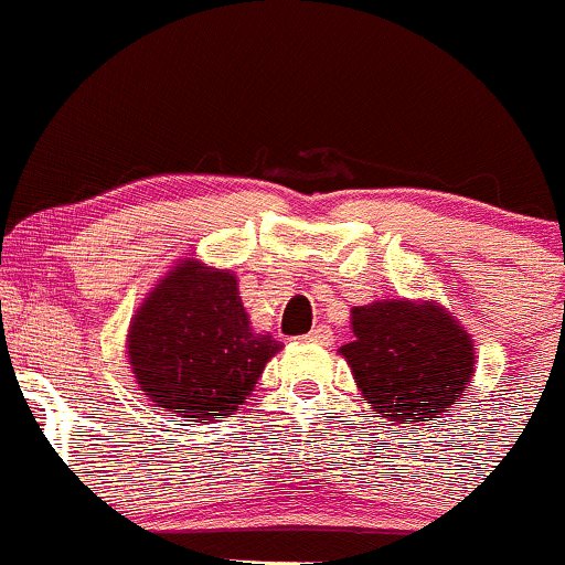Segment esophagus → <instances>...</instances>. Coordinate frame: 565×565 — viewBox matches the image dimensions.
<instances>
[{
	"instance_id": "1",
	"label": "esophagus",
	"mask_w": 565,
	"mask_h": 565,
	"mask_svg": "<svg viewBox=\"0 0 565 565\" xmlns=\"http://www.w3.org/2000/svg\"><path fill=\"white\" fill-rule=\"evenodd\" d=\"M307 341H312V344H320V347H331L333 344V333L331 328L328 326H317L315 331H309L307 335H303Z\"/></svg>"
}]
</instances>
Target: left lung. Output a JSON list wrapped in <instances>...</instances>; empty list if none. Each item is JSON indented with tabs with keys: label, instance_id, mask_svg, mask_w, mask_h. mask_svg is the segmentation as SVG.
Returning a JSON list of instances; mask_svg holds the SVG:
<instances>
[{
	"label": "left lung",
	"instance_id": "1",
	"mask_svg": "<svg viewBox=\"0 0 565 565\" xmlns=\"http://www.w3.org/2000/svg\"><path fill=\"white\" fill-rule=\"evenodd\" d=\"M352 333L341 354L386 422L419 427L443 419L472 382L470 333L440 303L384 299L354 307Z\"/></svg>",
	"mask_w": 565,
	"mask_h": 565
}]
</instances>
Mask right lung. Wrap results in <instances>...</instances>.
I'll list each match as a JSON object with an SVG mask.
<instances>
[{
  "label": "right lung",
  "mask_w": 565,
  "mask_h": 565,
  "mask_svg": "<svg viewBox=\"0 0 565 565\" xmlns=\"http://www.w3.org/2000/svg\"><path fill=\"white\" fill-rule=\"evenodd\" d=\"M282 350L256 333L230 269L183 258L132 315L128 358L151 403L189 422L234 414Z\"/></svg>",
  "instance_id": "right-lung-1"
}]
</instances>
